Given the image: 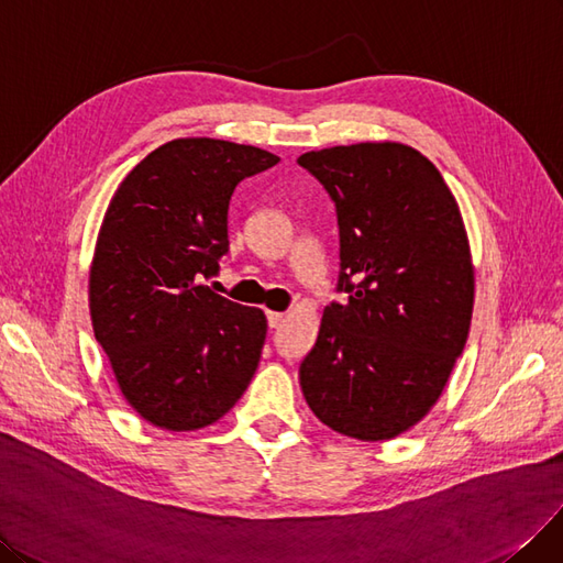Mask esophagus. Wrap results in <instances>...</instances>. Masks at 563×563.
Listing matches in <instances>:
<instances>
[{
    "label": "esophagus",
    "instance_id": "obj_1",
    "mask_svg": "<svg viewBox=\"0 0 563 563\" xmlns=\"http://www.w3.org/2000/svg\"><path fill=\"white\" fill-rule=\"evenodd\" d=\"M266 318H268V328H274V330H278L280 324L285 322V316H283V313H278V311H268V313H266Z\"/></svg>",
    "mask_w": 563,
    "mask_h": 563
}]
</instances>
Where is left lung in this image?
Here are the masks:
<instances>
[{"instance_id":"left-lung-1","label":"left lung","mask_w":563,"mask_h":563,"mask_svg":"<svg viewBox=\"0 0 563 563\" xmlns=\"http://www.w3.org/2000/svg\"><path fill=\"white\" fill-rule=\"evenodd\" d=\"M339 220V289L299 367L306 405L346 438L384 442L440 400L465 349L475 266L461 208L419 150L378 140L306 152Z\"/></svg>"}]
</instances>
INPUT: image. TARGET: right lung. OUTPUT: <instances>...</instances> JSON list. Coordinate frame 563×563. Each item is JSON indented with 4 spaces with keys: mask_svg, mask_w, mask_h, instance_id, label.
I'll return each mask as SVG.
<instances>
[{
    "mask_svg": "<svg viewBox=\"0 0 563 563\" xmlns=\"http://www.w3.org/2000/svg\"><path fill=\"white\" fill-rule=\"evenodd\" d=\"M278 161L252 144L177 137L144 156L107 206L88 274L90 322L125 402L161 430L220 421L257 372L264 311L203 278L229 250L233 189Z\"/></svg>",
    "mask_w": 563,
    "mask_h": 563,
    "instance_id": "add662e5",
    "label": "right lung"
}]
</instances>
